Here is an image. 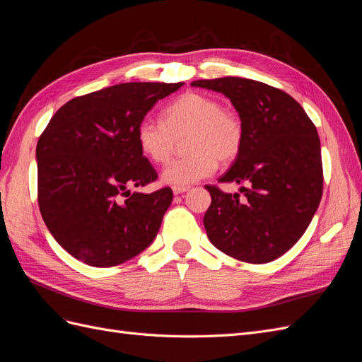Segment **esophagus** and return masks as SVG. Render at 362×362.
<instances>
[{"label": "esophagus", "instance_id": "obj_1", "mask_svg": "<svg viewBox=\"0 0 362 362\" xmlns=\"http://www.w3.org/2000/svg\"><path fill=\"white\" fill-rule=\"evenodd\" d=\"M172 190H173V194H181L187 192L189 187H172Z\"/></svg>", "mask_w": 362, "mask_h": 362}]
</instances>
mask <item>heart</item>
Returning <instances> with one entry per match:
<instances>
[{"label":"heart","instance_id":"heart-1","mask_svg":"<svg viewBox=\"0 0 362 362\" xmlns=\"http://www.w3.org/2000/svg\"><path fill=\"white\" fill-rule=\"evenodd\" d=\"M187 134L184 149L189 156L170 161L161 172L164 184L187 185L213 175L217 161L228 164L237 158L243 145V124L234 112L223 108L216 98L185 92L161 112V122L140 120L136 140L141 154L152 163L168 161L175 140Z\"/></svg>","mask_w":362,"mask_h":362}]
</instances>
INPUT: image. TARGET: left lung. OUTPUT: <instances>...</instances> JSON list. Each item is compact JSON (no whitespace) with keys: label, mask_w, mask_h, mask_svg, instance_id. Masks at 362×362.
I'll list each match as a JSON object with an SVG mask.
<instances>
[{"label":"left lung","mask_w":362,"mask_h":362,"mask_svg":"<svg viewBox=\"0 0 362 362\" xmlns=\"http://www.w3.org/2000/svg\"><path fill=\"white\" fill-rule=\"evenodd\" d=\"M192 86L231 100L243 124V145L218 182L242 184L240 194L205 185L211 205L204 216L210 242L235 259L264 264L294 246L323 193L320 139L302 105L284 90L255 80L225 76Z\"/></svg>","instance_id":"1"}]
</instances>
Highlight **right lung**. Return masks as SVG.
Instances as JSON below:
<instances>
[{
  "mask_svg": "<svg viewBox=\"0 0 362 362\" xmlns=\"http://www.w3.org/2000/svg\"><path fill=\"white\" fill-rule=\"evenodd\" d=\"M184 83H122L76 96L40 134L37 202L57 243L86 264L112 267L139 255L158 233L173 193L131 192L157 180L136 128Z\"/></svg>",
  "mask_w": 362,
  "mask_h": 362,
  "instance_id": "obj_1",
  "label": "right lung"
}]
</instances>
